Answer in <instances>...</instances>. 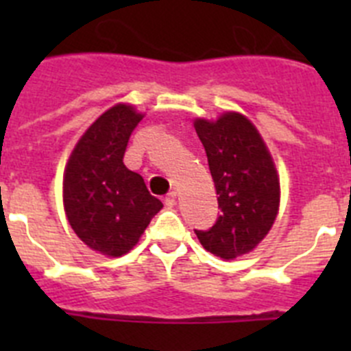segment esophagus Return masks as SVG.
I'll return each instance as SVG.
<instances>
[{
    "label": "esophagus",
    "instance_id": "esophagus-1",
    "mask_svg": "<svg viewBox=\"0 0 351 351\" xmlns=\"http://www.w3.org/2000/svg\"><path fill=\"white\" fill-rule=\"evenodd\" d=\"M176 198H178V191H170V193H167L165 197V206L167 207H173L176 206Z\"/></svg>",
    "mask_w": 351,
    "mask_h": 351
}]
</instances>
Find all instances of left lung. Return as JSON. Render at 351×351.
I'll return each mask as SVG.
<instances>
[{
  "label": "left lung",
  "mask_w": 351,
  "mask_h": 351,
  "mask_svg": "<svg viewBox=\"0 0 351 351\" xmlns=\"http://www.w3.org/2000/svg\"><path fill=\"white\" fill-rule=\"evenodd\" d=\"M193 125L221 209L213 228L195 234L219 258L247 255L269 234L280 210V176L271 151L243 114L223 112L216 121L197 117Z\"/></svg>",
  "instance_id": "left-lung-1"
}]
</instances>
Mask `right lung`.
Returning <instances> with one entry per match:
<instances>
[{"instance_id":"add662e5","label":"right lung","mask_w":351,"mask_h":351,"mask_svg":"<svg viewBox=\"0 0 351 351\" xmlns=\"http://www.w3.org/2000/svg\"><path fill=\"white\" fill-rule=\"evenodd\" d=\"M142 117L130 104L105 110L84 132L64 167L68 223L86 246L105 256L116 258L133 250L163 207L141 173L123 163L130 135Z\"/></svg>"}]
</instances>
